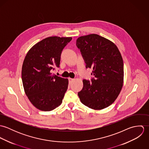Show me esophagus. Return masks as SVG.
Instances as JSON below:
<instances>
[{
    "label": "esophagus",
    "instance_id": "1",
    "mask_svg": "<svg viewBox=\"0 0 149 149\" xmlns=\"http://www.w3.org/2000/svg\"><path fill=\"white\" fill-rule=\"evenodd\" d=\"M68 79H69V84H71L72 81L74 80L73 79H71V78H69Z\"/></svg>",
    "mask_w": 149,
    "mask_h": 149
}]
</instances>
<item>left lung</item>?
I'll use <instances>...</instances> for the list:
<instances>
[{
	"mask_svg": "<svg viewBox=\"0 0 149 149\" xmlns=\"http://www.w3.org/2000/svg\"><path fill=\"white\" fill-rule=\"evenodd\" d=\"M86 68L92 69L94 77L83 80V88L78 92L81 102L95 110L112 104L123 86V61L116 45L97 34H91L77 39Z\"/></svg>",
	"mask_w": 149,
	"mask_h": 149,
	"instance_id": "8db88e82",
	"label": "left lung"
}]
</instances>
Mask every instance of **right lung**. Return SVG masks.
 <instances>
[{"label":"right lung","mask_w":149,"mask_h":149,"mask_svg":"<svg viewBox=\"0 0 149 149\" xmlns=\"http://www.w3.org/2000/svg\"><path fill=\"white\" fill-rule=\"evenodd\" d=\"M72 37H49L34 45L27 52L22 68L24 90L32 104L43 111L61 105L68 79L52 73L59 67L61 54Z\"/></svg>","instance_id":"1"}]
</instances>
